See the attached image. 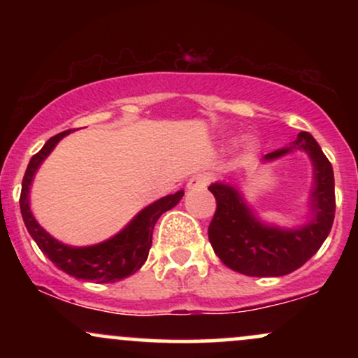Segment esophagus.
I'll return each instance as SVG.
<instances>
[{
  "mask_svg": "<svg viewBox=\"0 0 358 358\" xmlns=\"http://www.w3.org/2000/svg\"><path fill=\"white\" fill-rule=\"evenodd\" d=\"M208 183H210V176H208L207 173H199L188 180L187 188L188 190H205Z\"/></svg>",
  "mask_w": 358,
  "mask_h": 358,
  "instance_id": "obj_1",
  "label": "esophagus"
}]
</instances>
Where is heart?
<instances>
[{"instance_id": "obj_1", "label": "heart", "mask_w": 358, "mask_h": 358, "mask_svg": "<svg viewBox=\"0 0 358 358\" xmlns=\"http://www.w3.org/2000/svg\"><path fill=\"white\" fill-rule=\"evenodd\" d=\"M245 148H248L249 151H252V150H256L257 148V141L254 138H249L248 141H245Z\"/></svg>"}]
</instances>
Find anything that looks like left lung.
Instances as JSON below:
<instances>
[{
	"mask_svg": "<svg viewBox=\"0 0 358 358\" xmlns=\"http://www.w3.org/2000/svg\"><path fill=\"white\" fill-rule=\"evenodd\" d=\"M294 150L305 151L313 166L306 224L291 229L266 224L245 202L239 187L224 182L208 187L217 200L208 241L232 271L252 278L286 276L313 257L330 234L335 219L334 168L316 139L301 131L293 145L266 155L262 163L276 162Z\"/></svg>",
	"mask_w": 358,
	"mask_h": 358,
	"instance_id": "left-lung-1",
	"label": "left lung"
}]
</instances>
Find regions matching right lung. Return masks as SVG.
<instances>
[{
    "mask_svg": "<svg viewBox=\"0 0 358 358\" xmlns=\"http://www.w3.org/2000/svg\"><path fill=\"white\" fill-rule=\"evenodd\" d=\"M67 134H71V129L48 139L42 150L31 156L27 171H24L22 195H20L23 222L40 250L64 273L77 279H85V281L116 282L119 279L134 274L145 264L148 252L151 249V242H153L156 220L166 210L173 208L182 200L185 192L180 190L173 195H166L148 205L138 215H134V219L121 232H117L108 241H102L94 245H84V248L64 244L50 236L36 222L30 210V187L43 159L52 153L57 143Z\"/></svg>",
    "mask_w": 358,
    "mask_h": 358,
    "instance_id": "right-lung-1",
    "label": "right lung"
}]
</instances>
